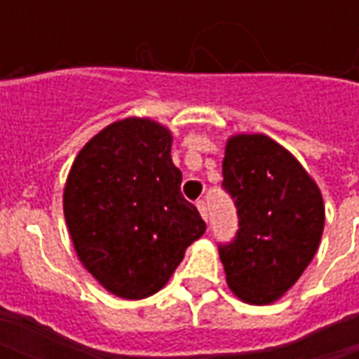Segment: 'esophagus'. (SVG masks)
Wrapping results in <instances>:
<instances>
[{"instance_id": "1", "label": "esophagus", "mask_w": 359, "mask_h": 359, "mask_svg": "<svg viewBox=\"0 0 359 359\" xmlns=\"http://www.w3.org/2000/svg\"><path fill=\"white\" fill-rule=\"evenodd\" d=\"M196 208L200 211V215L203 217V221H208V205H205V202H203V200H198V202H196Z\"/></svg>"}]
</instances>
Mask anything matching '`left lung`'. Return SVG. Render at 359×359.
I'll return each mask as SVG.
<instances>
[{
	"label": "left lung",
	"mask_w": 359,
	"mask_h": 359,
	"mask_svg": "<svg viewBox=\"0 0 359 359\" xmlns=\"http://www.w3.org/2000/svg\"><path fill=\"white\" fill-rule=\"evenodd\" d=\"M223 188L238 215L233 242L219 244L226 283L241 300L271 304L316 256L325 225L321 192L298 159L265 134L229 138Z\"/></svg>",
	"instance_id": "obj_1"
}]
</instances>
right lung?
<instances>
[{"label":"right lung","mask_w":359,"mask_h":359,"mask_svg":"<svg viewBox=\"0 0 359 359\" xmlns=\"http://www.w3.org/2000/svg\"><path fill=\"white\" fill-rule=\"evenodd\" d=\"M171 142L156 121L123 118L95 134L67 177L63 210L79 259L126 300L163 288L184 250L205 233L180 192Z\"/></svg>","instance_id":"obj_1"}]
</instances>
